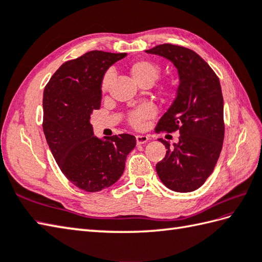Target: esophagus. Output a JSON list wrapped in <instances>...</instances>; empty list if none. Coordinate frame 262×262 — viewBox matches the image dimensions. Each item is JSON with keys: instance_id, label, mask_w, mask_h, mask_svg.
Here are the masks:
<instances>
[{"instance_id": "34e87169", "label": "esophagus", "mask_w": 262, "mask_h": 262, "mask_svg": "<svg viewBox=\"0 0 262 262\" xmlns=\"http://www.w3.org/2000/svg\"><path fill=\"white\" fill-rule=\"evenodd\" d=\"M148 141V137L145 135H137L136 136V142L137 144H144Z\"/></svg>"}]
</instances>
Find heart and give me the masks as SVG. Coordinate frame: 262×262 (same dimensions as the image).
Wrapping results in <instances>:
<instances>
[{
    "label": "heart",
    "instance_id": "b5f03b06",
    "mask_svg": "<svg viewBox=\"0 0 262 262\" xmlns=\"http://www.w3.org/2000/svg\"><path fill=\"white\" fill-rule=\"evenodd\" d=\"M128 71H129V73L133 76L134 81L138 83L140 85L143 84V83H149V84H152V83L160 76V73H161V69L159 64L149 59L135 60L134 63H132L129 65ZM111 80H113V73L109 71L102 77V81H101L102 93H105L108 91ZM152 116H153V109L151 107H148V105H142V107L132 111L129 116H128V121H129V124L133 127L140 128L143 125V122L146 119L151 118Z\"/></svg>",
    "mask_w": 262,
    "mask_h": 262
}]
</instances>
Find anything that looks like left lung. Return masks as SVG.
Returning <instances> with one entry per match:
<instances>
[{
	"label": "left lung",
	"instance_id": "1",
	"mask_svg": "<svg viewBox=\"0 0 262 262\" xmlns=\"http://www.w3.org/2000/svg\"><path fill=\"white\" fill-rule=\"evenodd\" d=\"M147 54L159 55L176 66L179 74L177 97L161 117L155 132H179L170 146L162 138L165 158L157 164L163 185L177 192L202 187L214 171L224 141V102L220 80L210 66L191 49L163 43Z\"/></svg>",
	"mask_w": 262,
	"mask_h": 262
}]
</instances>
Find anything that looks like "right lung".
Masks as SVG:
<instances>
[{
  "label": "right lung",
  "instance_id": "obj_1",
  "mask_svg": "<svg viewBox=\"0 0 262 262\" xmlns=\"http://www.w3.org/2000/svg\"><path fill=\"white\" fill-rule=\"evenodd\" d=\"M126 55L92 51L68 60L43 91L42 128L48 146L64 176L88 192L117 182L136 145L135 136L129 134L101 140L90 124L92 111L101 105L104 73Z\"/></svg>",
  "mask_w": 262,
  "mask_h": 262
}]
</instances>
